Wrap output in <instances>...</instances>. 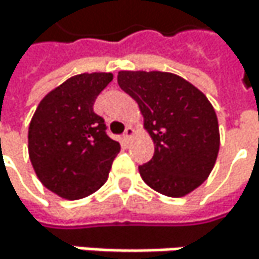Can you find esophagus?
<instances>
[{
	"instance_id": "esophagus-1",
	"label": "esophagus",
	"mask_w": 259,
	"mask_h": 259,
	"mask_svg": "<svg viewBox=\"0 0 259 259\" xmlns=\"http://www.w3.org/2000/svg\"><path fill=\"white\" fill-rule=\"evenodd\" d=\"M133 135H135V130L129 126V127H126V132H124L123 138H124V141H130V139L133 138Z\"/></svg>"
}]
</instances>
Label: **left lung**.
<instances>
[{
    "mask_svg": "<svg viewBox=\"0 0 259 259\" xmlns=\"http://www.w3.org/2000/svg\"><path fill=\"white\" fill-rule=\"evenodd\" d=\"M118 85L136 100L154 156L139 174L156 192L180 198L210 176L219 153L216 112L202 91L168 72H118Z\"/></svg>",
    "mask_w": 259,
    "mask_h": 259,
    "instance_id": "left-lung-1",
    "label": "left lung"
}]
</instances>
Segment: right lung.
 Returning <instances> with one entry per match:
<instances>
[{"mask_svg":"<svg viewBox=\"0 0 259 259\" xmlns=\"http://www.w3.org/2000/svg\"><path fill=\"white\" fill-rule=\"evenodd\" d=\"M112 73L69 78L38 103L28 129V153L41 184L64 199L99 190L120 153L106 135L105 120L93 111Z\"/></svg>","mask_w":259,"mask_h":259,"instance_id":"right-lung-1","label":"right lung"}]
</instances>
